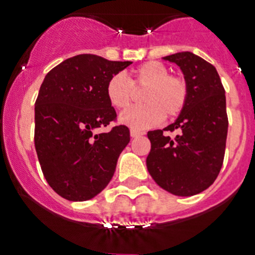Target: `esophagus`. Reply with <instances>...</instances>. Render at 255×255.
<instances>
[{
	"label": "esophagus",
	"instance_id": "34e87169",
	"mask_svg": "<svg viewBox=\"0 0 255 255\" xmlns=\"http://www.w3.org/2000/svg\"><path fill=\"white\" fill-rule=\"evenodd\" d=\"M129 133H131V137L134 138V137H140V136H142V134H144V132L137 131V129H133V128H131Z\"/></svg>",
	"mask_w": 255,
	"mask_h": 255
}]
</instances>
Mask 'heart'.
Here are the masks:
<instances>
[{
	"label": "heart",
	"instance_id": "heart-1",
	"mask_svg": "<svg viewBox=\"0 0 255 255\" xmlns=\"http://www.w3.org/2000/svg\"><path fill=\"white\" fill-rule=\"evenodd\" d=\"M134 88H145L141 101L145 105L131 108L119 115V122L133 129H146L166 118L183 111L188 98L187 81L170 75L167 66L157 61L146 62L133 72L132 83L124 74L113 75L106 84V97L113 108L122 110L131 104Z\"/></svg>",
	"mask_w": 255,
	"mask_h": 255
}]
</instances>
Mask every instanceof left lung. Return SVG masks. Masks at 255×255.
I'll return each instance as SVG.
<instances>
[{
  "label": "left lung",
  "instance_id": "1",
  "mask_svg": "<svg viewBox=\"0 0 255 255\" xmlns=\"http://www.w3.org/2000/svg\"><path fill=\"white\" fill-rule=\"evenodd\" d=\"M162 59L180 67L188 98L174 123L147 132L151 149L146 167L168 193L194 196L210 187L223 164L228 132L226 92L217 68L198 55L181 51ZM163 130H175L177 136H166Z\"/></svg>",
  "mask_w": 255,
  "mask_h": 255
}]
</instances>
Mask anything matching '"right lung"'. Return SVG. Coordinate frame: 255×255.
Wrapping results in <instances>:
<instances>
[{
	"label": "right lung",
	"mask_w": 255,
	"mask_h": 255,
	"mask_svg": "<svg viewBox=\"0 0 255 255\" xmlns=\"http://www.w3.org/2000/svg\"><path fill=\"white\" fill-rule=\"evenodd\" d=\"M131 63L75 55L42 81L35 104L36 153L48 184L66 200H91L114 175L129 129L117 126L106 133L95 131L117 118L106 84Z\"/></svg>",
	"instance_id": "add662e5"
}]
</instances>
